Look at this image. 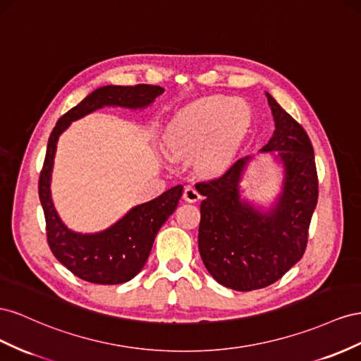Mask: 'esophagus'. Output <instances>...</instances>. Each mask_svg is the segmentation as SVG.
<instances>
[{
  "instance_id": "34e87169",
  "label": "esophagus",
  "mask_w": 361,
  "mask_h": 361,
  "mask_svg": "<svg viewBox=\"0 0 361 361\" xmlns=\"http://www.w3.org/2000/svg\"><path fill=\"white\" fill-rule=\"evenodd\" d=\"M183 197H184V200H186L188 202H197L201 198V193L197 189H195L193 186H188L186 189H184Z\"/></svg>"
}]
</instances>
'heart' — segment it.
Masks as SVG:
<instances>
[{
    "label": "heart",
    "instance_id": "obj_1",
    "mask_svg": "<svg viewBox=\"0 0 361 361\" xmlns=\"http://www.w3.org/2000/svg\"><path fill=\"white\" fill-rule=\"evenodd\" d=\"M250 123L242 102L209 97L181 109L169 122L164 145L173 156H198L201 171L216 173L228 166Z\"/></svg>",
    "mask_w": 361,
    "mask_h": 361
}]
</instances>
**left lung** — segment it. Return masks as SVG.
<instances>
[{
    "label": "left lung",
    "mask_w": 361,
    "mask_h": 361,
    "mask_svg": "<svg viewBox=\"0 0 361 361\" xmlns=\"http://www.w3.org/2000/svg\"><path fill=\"white\" fill-rule=\"evenodd\" d=\"M275 131L262 152L283 163V192L262 213L240 197L246 164L239 159L221 177L195 184L202 195L198 248L202 263L219 284L250 292L271 286L301 260L317 204V172L305 130L266 94Z\"/></svg>",
    "instance_id": "1"
}]
</instances>
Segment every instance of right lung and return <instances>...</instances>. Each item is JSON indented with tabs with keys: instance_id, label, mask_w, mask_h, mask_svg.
Masks as SVG:
<instances>
[{
	"instance_id": "add662e5",
	"label": "right lung",
	"mask_w": 361,
	"mask_h": 361,
	"mask_svg": "<svg viewBox=\"0 0 361 361\" xmlns=\"http://www.w3.org/2000/svg\"><path fill=\"white\" fill-rule=\"evenodd\" d=\"M163 92V87L149 85L99 87L66 111L48 139L44 168L39 177V198L45 214L47 240L56 259L81 280L94 284H122L135 278L148 260L160 226L177 209L183 186L178 184L160 197L136 205L104 231L95 234L71 231L59 218L49 189L59 136L72 121L104 106L143 109Z\"/></svg>"
}]
</instances>
